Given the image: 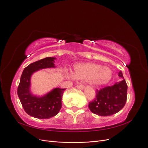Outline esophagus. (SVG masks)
Returning <instances> with one entry per match:
<instances>
[{
  "instance_id": "esophagus-1",
  "label": "esophagus",
  "mask_w": 148,
  "mask_h": 148,
  "mask_svg": "<svg viewBox=\"0 0 148 148\" xmlns=\"http://www.w3.org/2000/svg\"><path fill=\"white\" fill-rule=\"evenodd\" d=\"M77 88L78 89H83L84 86H83V85H82V84H78V85H77Z\"/></svg>"
}]
</instances>
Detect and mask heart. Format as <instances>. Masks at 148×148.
Listing matches in <instances>:
<instances>
[{
  "instance_id": "heart-1",
  "label": "heart",
  "mask_w": 148,
  "mask_h": 148,
  "mask_svg": "<svg viewBox=\"0 0 148 148\" xmlns=\"http://www.w3.org/2000/svg\"><path fill=\"white\" fill-rule=\"evenodd\" d=\"M73 77L88 80L95 86H101L108 83L112 77V71L109 67L94 63L79 64L75 66Z\"/></svg>"
}]
</instances>
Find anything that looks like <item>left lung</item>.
I'll return each instance as SVG.
<instances>
[{
  "label": "left lung",
  "instance_id": "obj_1",
  "mask_svg": "<svg viewBox=\"0 0 148 148\" xmlns=\"http://www.w3.org/2000/svg\"><path fill=\"white\" fill-rule=\"evenodd\" d=\"M118 75L123 79L122 81L96 90L95 98L88 105L92 113L99 116H109L119 112L125 106L128 86L122 71H120Z\"/></svg>",
  "mask_w": 148,
  "mask_h": 148
}]
</instances>
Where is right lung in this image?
<instances>
[{"mask_svg": "<svg viewBox=\"0 0 148 148\" xmlns=\"http://www.w3.org/2000/svg\"><path fill=\"white\" fill-rule=\"evenodd\" d=\"M54 57H46L29 64L21 74L17 89L18 96L25 111L30 116L39 119L54 117L62 107V98L65 89L56 88L42 97L34 96L30 91L31 77L39 70L54 68Z\"/></svg>", "mask_w": 148, "mask_h": 148, "instance_id": "1", "label": "right lung"}]
</instances>
